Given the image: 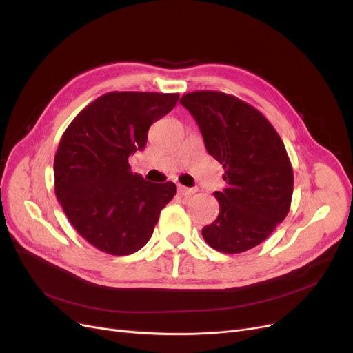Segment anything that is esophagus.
Listing matches in <instances>:
<instances>
[{"label": "esophagus", "instance_id": "1", "mask_svg": "<svg viewBox=\"0 0 353 353\" xmlns=\"http://www.w3.org/2000/svg\"><path fill=\"white\" fill-rule=\"evenodd\" d=\"M178 193L181 196L188 197V196H193L196 193V188H188V187H184V185H179L178 187Z\"/></svg>", "mask_w": 353, "mask_h": 353}]
</instances>
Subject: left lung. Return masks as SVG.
Listing matches in <instances>:
<instances>
[{"label":"left lung","instance_id":"1","mask_svg":"<svg viewBox=\"0 0 353 353\" xmlns=\"http://www.w3.org/2000/svg\"><path fill=\"white\" fill-rule=\"evenodd\" d=\"M179 103L225 170L227 188L213 194L219 215L201 230L203 239L228 254L256 248L290 210L294 178L283 140L258 109L231 94L194 91Z\"/></svg>","mask_w":353,"mask_h":353}]
</instances>
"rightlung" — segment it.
<instances>
[{
	"mask_svg": "<svg viewBox=\"0 0 353 353\" xmlns=\"http://www.w3.org/2000/svg\"><path fill=\"white\" fill-rule=\"evenodd\" d=\"M179 94L113 91L81 110L54 157V191L72 225L95 249L131 254L150 240L174 183H150L128 159L147 144L148 128L172 110Z\"/></svg>",
	"mask_w": 353,
	"mask_h": 353,
	"instance_id": "add662e5",
	"label": "right lung"
}]
</instances>
